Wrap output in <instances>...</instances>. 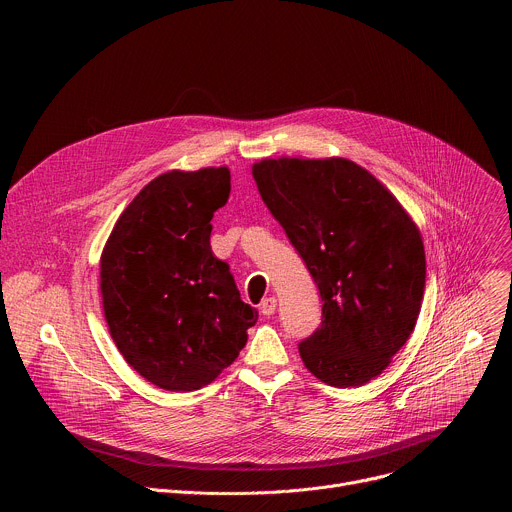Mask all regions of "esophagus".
I'll list each match as a JSON object with an SVG mask.
<instances>
[{"mask_svg": "<svg viewBox=\"0 0 512 512\" xmlns=\"http://www.w3.org/2000/svg\"><path fill=\"white\" fill-rule=\"evenodd\" d=\"M275 308H277V300L275 298H265L261 302V314L263 316H271L275 312Z\"/></svg>", "mask_w": 512, "mask_h": 512, "instance_id": "obj_1", "label": "esophagus"}]
</instances>
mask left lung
<instances>
[{"mask_svg":"<svg viewBox=\"0 0 512 512\" xmlns=\"http://www.w3.org/2000/svg\"><path fill=\"white\" fill-rule=\"evenodd\" d=\"M253 178L322 298L320 326L298 344L304 364L332 387L369 383L409 340L421 310L417 227L350 160H263Z\"/></svg>","mask_w":512,"mask_h":512,"instance_id":"left-lung-1","label":"left lung"}]
</instances>
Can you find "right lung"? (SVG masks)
Instances as JSON below:
<instances>
[{"mask_svg": "<svg viewBox=\"0 0 512 512\" xmlns=\"http://www.w3.org/2000/svg\"><path fill=\"white\" fill-rule=\"evenodd\" d=\"M227 168L166 172L123 210L101 257L109 332L131 367L166 391H194L227 369L257 310L210 249Z\"/></svg>", "mask_w": 512, "mask_h": 512, "instance_id": "1", "label": "right lung"}]
</instances>
